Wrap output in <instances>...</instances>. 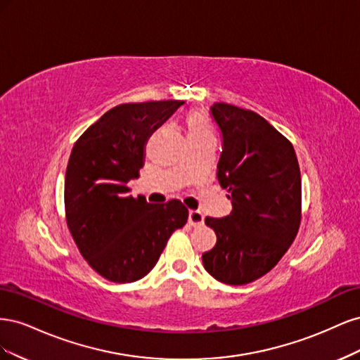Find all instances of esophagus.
I'll list each match as a JSON object with an SVG mask.
<instances>
[{
	"mask_svg": "<svg viewBox=\"0 0 360 360\" xmlns=\"http://www.w3.org/2000/svg\"><path fill=\"white\" fill-rule=\"evenodd\" d=\"M189 224L198 226L204 224V214L200 210H189Z\"/></svg>",
	"mask_w": 360,
	"mask_h": 360,
	"instance_id": "obj_1",
	"label": "esophagus"
}]
</instances>
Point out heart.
<instances>
[{"label": "heart", "mask_w": 360, "mask_h": 360, "mask_svg": "<svg viewBox=\"0 0 360 360\" xmlns=\"http://www.w3.org/2000/svg\"><path fill=\"white\" fill-rule=\"evenodd\" d=\"M186 130H188V139L213 138V129L210 124V120L201 111H191L186 115Z\"/></svg>", "instance_id": "obj_1"}]
</instances>
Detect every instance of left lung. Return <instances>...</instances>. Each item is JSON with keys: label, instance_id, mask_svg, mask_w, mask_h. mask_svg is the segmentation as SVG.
<instances>
[{"label": "left lung", "instance_id": "left-lung-1", "mask_svg": "<svg viewBox=\"0 0 360 360\" xmlns=\"http://www.w3.org/2000/svg\"><path fill=\"white\" fill-rule=\"evenodd\" d=\"M210 114L222 135L217 180L233 210L205 217L217 240L202 264L224 284L245 285L274 269L299 231L300 168L290 141L261 115L222 102Z\"/></svg>", "mask_w": 360, "mask_h": 360}]
</instances>
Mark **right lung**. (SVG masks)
Here are the masks:
<instances>
[{
	"label": "right lung",
	"mask_w": 360,
	"mask_h": 360,
	"mask_svg": "<svg viewBox=\"0 0 360 360\" xmlns=\"http://www.w3.org/2000/svg\"><path fill=\"white\" fill-rule=\"evenodd\" d=\"M183 105L160 101L118 105L76 141L64 181L68 226L81 255L108 281L124 284L153 269L171 234L188 222L179 200L150 204L129 195L151 134Z\"/></svg>",
	"instance_id": "add662e5"
}]
</instances>
